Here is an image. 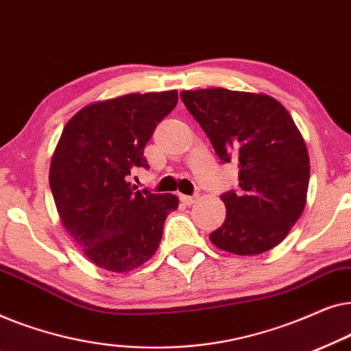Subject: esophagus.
Wrapping results in <instances>:
<instances>
[{
  "instance_id": "1",
  "label": "esophagus",
  "mask_w": 351,
  "mask_h": 351,
  "mask_svg": "<svg viewBox=\"0 0 351 351\" xmlns=\"http://www.w3.org/2000/svg\"><path fill=\"white\" fill-rule=\"evenodd\" d=\"M196 199H198V196L193 195V196H189V195H180V201L186 206H191L196 203Z\"/></svg>"
}]
</instances>
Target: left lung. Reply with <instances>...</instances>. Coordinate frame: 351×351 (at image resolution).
<instances>
[{
  "mask_svg": "<svg viewBox=\"0 0 351 351\" xmlns=\"http://www.w3.org/2000/svg\"><path fill=\"white\" fill-rule=\"evenodd\" d=\"M182 102L222 162L239 167V190L220 198L222 227L209 234L222 251L257 256L278 246L304 213L310 158L294 119L270 95L223 88L182 90Z\"/></svg>",
  "mask_w": 351,
  "mask_h": 351,
  "instance_id": "obj_1",
  "label": "left lung"
}]
</instances>
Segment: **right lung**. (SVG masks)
Returning a JSON list of instances; mask_svg holds the SVG:
<instances>
[{
	"label": "right lung",
	"mask_w": 351,
	"mask_h": 351,
	"mask_svg": "<svg viewBox=\"0 0 351 351\" xmlns=\"http://www.w3.org/2000/svg\"><path fill=\"white\" fill-rule=\"evenodd\" d=\"M177 90L128 94L81 108L65 124L52 155L49 185L57 213L90 262L108 271L141 267L156 252L176 195L137 190L128 182Z\"/></svg>",
	"instance_id": "right-lung-1"
}]
</instances>
